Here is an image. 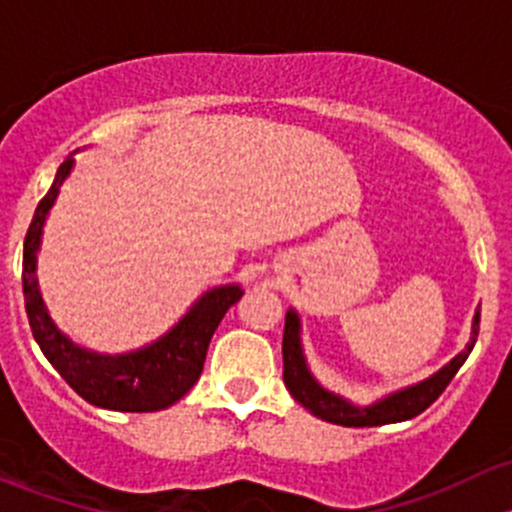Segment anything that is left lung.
I'll list each match as a JSON object with an SVG mask.
<instances>
[{
  "label": "left lung",
  "mask_w": 512,
  "mask_h": 512,
  "mask_svg": "<svg viewBox=\"0 0 512 512\" xmlns=\"http://www.w3.org/2000/svg\"><path fill=\"white\" fill-rule=\"evenodd\" d=\"M480 329V309L476 312V319H473V337L471 342L466 344L461 354L453 361H448L438 374H433L431 379L421 381V384L409 386L404 391H396V394L386 396L379 404L366 406V409H359V406H352L349 401H344L342 396L329 394L327 389L314 381V376L309 374L307 364H304L302 347H299V319L294 312H287L285 317V334H282V359H285V386L289 394L294 396V401L304 406V409L312 411L314 416L322 418V421L337 423V426H384V423H399L409 421L426 411L438 396L446 391V386L451 384L453 376L458 374V369L463 366V361L468 359L471 349L476 347Z\"/></svg>",
  "instance_id": "1"
}]
</instances>
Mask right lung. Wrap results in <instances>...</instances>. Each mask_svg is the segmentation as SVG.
Instances as JSON below:
<instances>
[{"label": "right lung", "instance_id": "add662e5", "mask_svg": "<svg viewBox=\"0 0 512 512\" xmlns=\"http://www.w3.org/2000/svg\"><path fill=\"white\" fill-rule=\"evenodd\" d=\"M71 165H74L71 158L59 165L54 183L36 205L32 225L24 237L22 287L29 327H32L36 344L46 359L54 364L61 379L89 404L111 411H133V414L168 409L175 401L183 399L193 389L195 381L200 379L208 344L218 329L220 319L245 292L237 285H227L203 294L165 337H160L158 342L141 349V352L103 356L86 352V349L69 342L46 314L39 287H36L34 270L41 227H44L46 213L54 205Z\"/></svg>", "mask_w": 512, "mask_h": 512}]
</instances>
